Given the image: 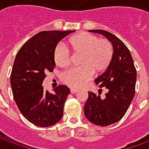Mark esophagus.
<instances>
[{
    "label": "esophagus",
    "mask_w": 149,
    "mask_h": 149,
    "mask_svg": "<svg viewBox=\"0 0 149 149\" xmlns=\"http://www.w3.org/2000/svg\"><path fill=\"white\" fill-rule=\"evenodd\" d=\"M78 91V88H70V92H71V93H77Z\"/></svg>",
    "instance_id": "1"
}]
</instances>
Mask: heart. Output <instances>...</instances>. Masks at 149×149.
Segmentation results:
<instances>
[{"instance_id":"heart-1","label":"heart","mask_w":149,"mask_h":149,"mask_svg":"<svg viewBox=\"0 0 149 149\" xmlns=\"http://www.w3.org/2000/svg\"><path fill=\"white\" fill-rule=\"evenodd\" d=\"M74 56H80L79 68L65 72L61 76L64 84L72 88H79L86 84L93 73L100 74L109 68L113 56V48L109 40L88 33H81L71 37L67 41ZM53 60L59 68H65L70 64V55L62 45L53 51Z\"/></svg>"}]
</instances>
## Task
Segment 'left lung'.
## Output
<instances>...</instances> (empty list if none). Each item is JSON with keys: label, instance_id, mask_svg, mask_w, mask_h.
I'll use <instances>...</instances> for the list:
<instances>
[{"label": "left lung", "instance_id": "obj_1", "mask_svg": "<svg viewBox=\"0 0 149 149\" xmlns=\"http://www.w3.org/2000/svg\"><path fill=\"white\" fill-rule=\"evenodd\" d=\"M103 35L112 43L113 56L106 71L95 80L108 89L104 98L88 92L84 104L85 117L94 125L105 127L119 121L125 116L134 97L136 70L128 49L120 40L104 30H88Z\"/></svg>", "mask_w": 149, "mask_h": 149}]
</instances>
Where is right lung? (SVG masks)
Wrapping results in <instances>:
<instances>
[{
	"instance_id": "1",
	"label": "right lung",
	"mask_w": 149,
	"mask_h": 149,
	"mask_svg": "<svg viewBox=\"0 0 149 149\" xmlns=\"http://www.w3.org/2000/svg\"><path fill=\"white\" fill-rule=\"evenodd\" d=\"M74 32H40L29 40L16 56L10 77L13 98L23 116L37 126H52L62 118L69 88L59 85L50 93L42 84L46 73L55 68L53 51L57 44Z\"/></svg>"
}]
</instances>
